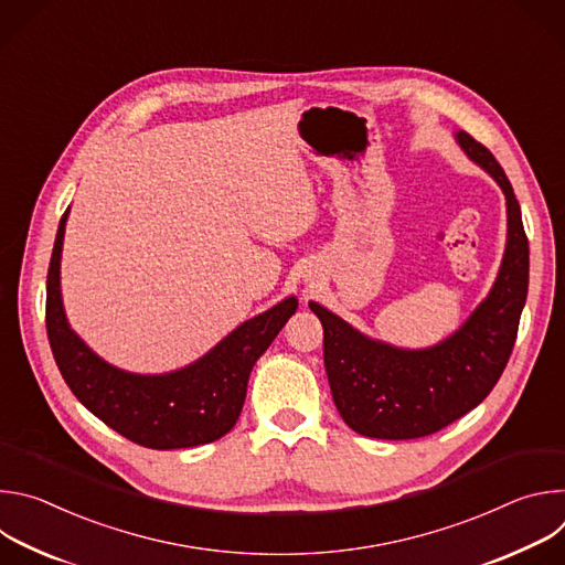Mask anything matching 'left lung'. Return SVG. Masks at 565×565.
I'll list each match as a JSON object with an SVG mask.
<instances>
[{
	"label": "left lung",
	"mask_w": 565,
	"mask_h": 565,
	"mask_svg": "<svg viewBox=\"0 0 565 565\" xmlns=\"http://www.w3.org/2000/svg\"><path fill=\"white\" fill-rule=\"evenodd\" d=\"M469 158L490 172L508 199V248L488 299L443 344L402 351L373 342L312 303L324 327V366L344 423L369 438L412 440L436 434L478 407L503 375L527 297L530 248L512 183L494 153L458 131Z\"/></svg>",
	"instance_id": "left-lung-1"
}]
</instances>
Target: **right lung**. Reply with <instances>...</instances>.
Wrapping results in <instances>:
<instances>
[{
    "instance_id": "obj_1",
    "label": "right lung",
    "mask_w": 565,
    "mask_h": 565,
    "mask_svg": "<svg viewBox=\"0 0 565 565\" xmlns=\"http://www.w3.org/2000/svg\"><path fill=\"white\" fill-rule=\"evenodd\" d=\"M62 214L46 275V335L55 364L83 405L107 427L149 449L196 447L225 436L244 409L255 362L273 344L297 299L244 321L203 360L168 375L125 373L92 353L66 324L60 299Z\"/></svg>"
}]
</instances>
